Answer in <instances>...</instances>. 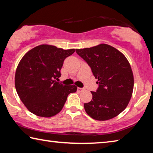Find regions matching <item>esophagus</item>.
Segmentation results:
<instances>
[{
    "label": "esophagus",
    "mask_w": 153,
    "mask_h": 153,
    "mask_svg": "<svg viewBox=\"0 0 153 153\" xmlns=\"http://www.w3.org/2000/svg\"><path fill=\"white\" fill-rule=\"evenodd\" d=\"M77 90H78L79 92H83V91H84L85 89L82 88H77Z\"/></svg>",
    "instance_id": "esophagus-1"
}]
</instances>
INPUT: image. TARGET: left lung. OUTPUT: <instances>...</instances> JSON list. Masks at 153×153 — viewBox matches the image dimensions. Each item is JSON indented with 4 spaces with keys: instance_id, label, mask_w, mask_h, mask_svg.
Returning a JSON list of instances; mask_svg holds the SVG:
<instances>
[{
    "instance_id": "8db88e82",
    "label": "left lung",
    "mask_w": 153,
    "mask_h": 153,
    "mask_svg": "<svg viewBox=\"0 0 153 153\" xmlns=\"http://www.w3.org/2000/svg\"><path fill=\"white\" fill-rule=\"evenodd\" d=\"M76 53L91 67L99 86L97 92H91V101L84 103L86 113L98 121L117 116L127 107L134 89V75L128 59L106 44L76 49Z\"/></svg>"
}]
</instances>
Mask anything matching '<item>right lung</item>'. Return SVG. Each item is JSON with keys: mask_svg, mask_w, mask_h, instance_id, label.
<instances>
[{"mask_svg": "<svg viewBox=\"0 0 153 153\" xmlns=\"http://www.w3.org/2000/svg\"><path fill=\"white\" fill-rule=\"evenodd\" d=\"M75 51L41 45L21 59L15 86L20 100L31 113L42 117L55 116L62 110L69 94L76 92L75 85L64 86L56 81L61 77L64 60Z\"/></svg>", "mask_w": 153, "mask_h": 153, "instance_id": "add662e5", "label": "right lung"}]
</instances>
